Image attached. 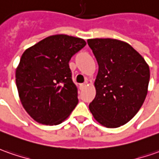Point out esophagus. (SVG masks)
I'll use <instances>...</instances> for the list:
<instances>
[{
	"mask_svg": "<svg viewBox=\"0 0 159 159\" xmlns=\"http://www.w3.org/2000/svg\"><path fill=\"white\" fill-rule=\"evenodd\" d=\"M86 84H87V83H84V84H80V89H83L85 88V86H86Z\"/></svg>",
	"mask_w": 159,
	"mask_h": 159,
	"instance_id": "esophagus-1",
	"label": "esophagus"
}]
</instances>
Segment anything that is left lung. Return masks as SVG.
I'll list each match as a JSON object with an SVG mask.
<instances>
[{"instance_id": "left-lung-1", "label": "left lung", "mask_w": 159, "mask_h": 159, "mask_svg": "<svg viewBox=\"0 0 159 159\" xmlns=\"http://www.w3.org/2000/svg\"><path fill=\"white\" fill-rule=\"evenodd\" d=\"M98 63L96 97L89 108L107 128H117L133 117L148 92L150 69L129 43L111 38L89 39Z\"/></svg>"}]
</instances>
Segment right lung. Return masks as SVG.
<instances>
[{
  "label": "right lung",
  "mask_w": 159,
  "mask_h": 159,
  "mask_svg": "<svg viewBox=\"0 0 159 159\" xmlns=\"http://www.w3.org/2000/svg\"><path fill=\"white\" fill-rule=\"evenodd\" d=\"M86 45L84 39L55 34L26 49L16 71L19 98L34 121L61 124L78 103L69 61Z\"/></svg>",
  "instance_id": "obj_1"
}]
</instances>
